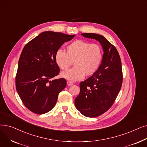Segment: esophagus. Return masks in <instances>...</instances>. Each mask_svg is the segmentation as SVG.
Here are the masks:
<instances>
[{"mask_svg":"<svg viewBox=\"0 0 147 147\" xmlns=\"http://www.w3.org/2000/svg\"><path fill=\"white\" fill-rule=\"evenodd\" d=\"M74 84L73 82H70V81H68L67 82V85L68 86H71V85H73Z\"/></svg>","mask_w":147,"mask_h":147,"instance_id":"obj_1","label":"esophagus"}]
</instances>
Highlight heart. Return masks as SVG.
<instances>
[{"label":"heart","mask_w":147,"mask_h":147,"mask_svg":"<svg viewBox=\"0 0 147 147\" xmlns=\"http://www.w3.org/2000/svg\"><path fill=\"white\" fill-rule=\"evenodd\" d=\"M56 65L65 70L74 62V67L61 73V77L69 81L82 80L85 76H91L97 71L103 59V52L97 44L78 40L66 47V53L59 50L55 53Z\"/></svg>","instance_id":"heart-1"}]
</instances>
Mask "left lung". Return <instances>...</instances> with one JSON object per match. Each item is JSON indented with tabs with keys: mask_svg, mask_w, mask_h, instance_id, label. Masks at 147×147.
Returning a JSON list of instances; mask_svg holds the SVG:
<instances>
[{
	"mask_svg": "<svg viewBox=\"0 0 147 147\" xmlns=\"http://www.w3.org/2000/svg\"><path fill=\"white\" fill-rule=\"evenodd\" d=\"M82 35L98 41L104 53L97 71L80 83L74 105L83 115L97 117L110 109L117 97L123 83L122 66L117 49L103 36L93 33Z\"/></svg>",
	"mask_w": 147,
	"mask_h": 147,
	"instance_id": "8db88e82",
	"label": "left lung"
}]
</instances>
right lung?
<instances>
[{
	"mask_svg": "<svg viewBox=\"0 0 147 147\" xmlns=\"http://www.w3.org/2000/svg\"><path fill=\"white\" fill-rule=\"evenodd\" d=\"M74 36L46 31L24 47L18 61L16 86L23 104L31 112L41 115L55 107L59 92L67 85L63 78L50 80L59 73L55 53Z\"/></svg>",
	"mask_w": 147,
	"mask_h": 147,
	"instance_id": "add662e5",
	"label": "right lung"
}]
</instances>
